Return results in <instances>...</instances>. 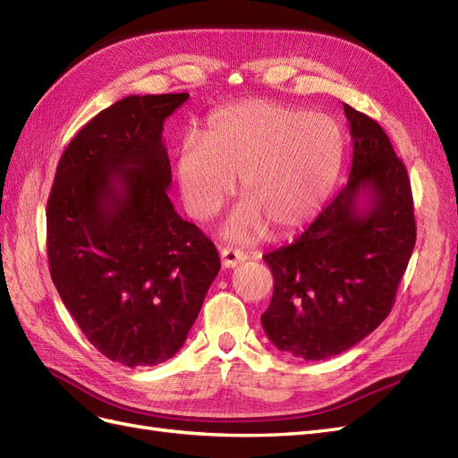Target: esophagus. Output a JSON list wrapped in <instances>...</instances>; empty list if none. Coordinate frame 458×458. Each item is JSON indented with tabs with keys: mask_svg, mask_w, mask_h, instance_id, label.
<instances>
[{
	"mask_svg": "<svg viewBox=\"0 0 458 458\" xmlns=\"http://www.w3.org/2000/svg\"><path fill=\"white\" fill-rule=\"evenodd\" d=\"M219 256H221V263H224V267H237L239 263H242L246 259V256L239 250H233V248H221L219 250Z\"/></svg>",
	"mask_w": 458,
	"mask_h": 458,
	"instance_id": "esophagus-1",
	"label": "esophagus"
}]
</instances>
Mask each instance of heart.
Instances as JSON below:
<instances>
[{
  "instance_id": "b5f03b06",
  "label": "heart",
  "mask_w": 458,
  "mask_h": 458,
  "mask_svg": "<svg viewBox=\"0 0 458 458\" xmlns=\"http://www.w3.org/2000/svg\"><path fill=\"white\" fill-rule=\"evenodd\" d=\"M344 155L338 123L325 114L273 101H241L217 108L206 133L183 137L175 182L187 212L216 216L234 192L239 175L246 202L227 221L225 234L250 242L267 225L288 234L321 210Z\"/></svg>"
}]
</instances>
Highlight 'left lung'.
<instances>
[{
  "mask_svg": "<svg viewBox=\"0 0 458 458\" xmlns=\"http://www.w3.org/2000/svg\"><path fill=\"white\" fill-rule=\"evenodd\" d=\"M353 160L348 183L288 246L263 256L275 290L261 327L306 361L338 355L390 315L417 242L411 182L384 130L344 105Z\"/></svg>",
  "mask_w": 458,
  "mask_h": 458,
  "instance_id": "left-lung-1",
  "label": "left lung"
}]
</instances>
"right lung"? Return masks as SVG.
Masks as SVG:
<instances>
[{"label":"right lung","instance_id":"obj_1","mask_svg":"<svg viewBox=\"0 0 458 458\" xmlns=\"http://www.w3.org/2000/svg\"><path fill=\"white\" fill-rule=\"evenodd\" d=\"M189 93L130 95L68 143L47 200L53 284L110 361L155 367L185 344L221 261L175 212L164 120Z\"/></svg>","mask_w":458,"mask_h":458}]
</instances>
